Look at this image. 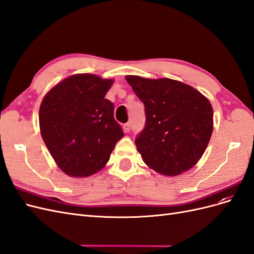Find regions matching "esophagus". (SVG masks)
I'll return each mask as SVG.
<instances>
[{"label": "esophagus", "instance_id": "obj_1", "mask_svg": "<svg viewBox=\"0 0 254 254\" xmlns=\"http://www.w3.org/2000/svg\"><path fill=\"white\" fill-rule=\"evenodd\" d=\"M130 123H126V124H124L123 125V128H124V131L125 132H129V130H130Z\"/></svg>", "mask_w": 254, "mask_h": 254}]
</instances>
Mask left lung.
<instances>
[{"label": "left lung", "mask_w": 254, "mask_h": 254, "mask_svg": "<svg viewBox=\"0 0 254 254\" xmlns=\"http://www.w3.org/2000/svg\"><path fill=\"white\" fill-rule=\"evenodd\" d=\"M145 107L135 145L144 162L166 176L179 175L201 158L213 131V109L200 92L170 78L126 76Z\"/></svg>", "instance_id": "1"}]
</instances>
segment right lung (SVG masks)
I'll list each match as a JSON object with an SVG mask.
<instances>
[{
    "mask_svg": "<svg viewBox=\"0 0 254 254\" xmlns=\"http://www.w3.org/2000/svg\"><path fill=\"white\" fill-rule=\"evenodd\" d=\"M113 80L78 74L58 83L39 110L42 139L61 171L88 177L106 165L124 132L105 98Z\"/></svg>",
    "mask_w": 254,
    "mask_h": 254,
    "instance_id": "1",
    "label": "right lung"
}]
</instances>
